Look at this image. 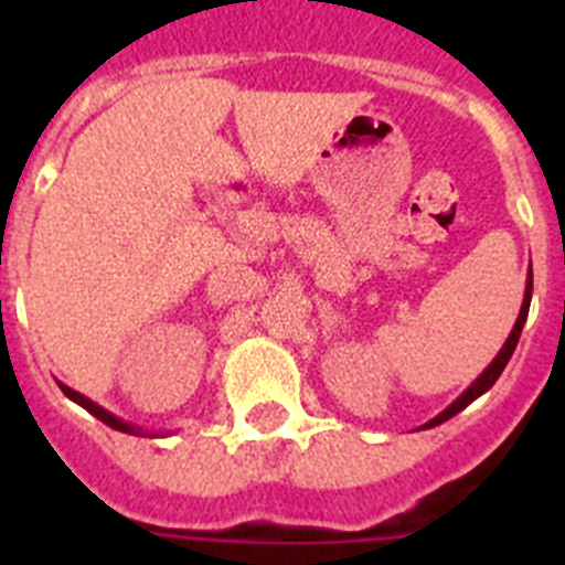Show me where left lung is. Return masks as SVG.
I'll return each instance as SVG.
<instances>
[{"mask_svg":"<svg viewBox=\"0 0 565 565\" xmlns=\"http://www.w3.org/2000/svg\"><path fill=\"white\" fill-rule=\"evenodd\" d=\"M529 302H532V271H529V279H526V294H523V306H521V313H518V322H515V328H512V333H509L507 342H503L501 353H498V356L492 359V364H489L487 371H483L481 376L476 379V382L469 384L467 391H463L461 396H458L456 402H452L450 407H447V411L438 413V416L433 418V422L424 424V427H436V424H441V422H447V418H452V416H456V413H461L463 407H467V404L476 402V398L481 396V393H487L489 387H492V384L498 382V376H501L503 367H507L509 356H512V353H515V348H518V339H521L523 322H526V313H529Z\"/></svg>","mask_w":565,"mask_h":565,"instance_id":"left-lung-1","label":"left lung"}]
</instances>
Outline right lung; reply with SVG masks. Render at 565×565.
Here are the masks:
<instances>
[{
    "instance_id": "right-lung-1",
    "label": "right lung",
    "mask_w": 565,
    "mask_h": 565,
    "mask_svg": "<svg viewBox=\"0 0 565 565\" xmlns=\"http://www.w3.org/2000/svg\"><path fill=\"white\" fill-rule=\"evenodd\" d=\"M62 393H64V396H67V398H73V402H76V404H82V407H84V411H87V413H93V416H96V418H102V422L107 424V427H113V430L129 433V436H138V433H141V427H135V424H129V422H124V418L113 416V413L104 411V407H98L96 402H89L87 396H82V393H78V391H73V387H67V384H62Z\"/></svg>"
}]
</instances>
